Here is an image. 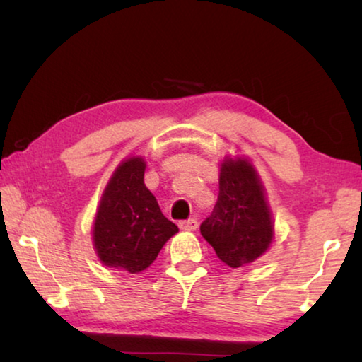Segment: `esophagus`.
<instances>
[{
    "label": "esophagus",
    "mask_w": 362,
    "mask_h": 362,
    "mask_svg": "<svg viewBox=\"0 0 362 362\" xmlns=\"http://www.w3.org/2000/svg\"><path fill=\"white\" fill-rule=\"evenodd\" d=\"M179 228L185 230V231H194L196 228H198V220L196 218L182 220V222H179Z\"/></svg>",
    "instance_id": "obj_1"
}]
</instances>
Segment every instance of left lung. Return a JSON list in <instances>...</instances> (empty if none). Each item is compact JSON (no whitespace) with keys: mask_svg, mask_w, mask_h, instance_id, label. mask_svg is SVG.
<instances>
[{"mask_svg":"<svg viewBox=\"0 0 362 362\" xmlns=\"http://www.w3.org/2000/svg\"><path fill=\"white\" fill-rule=\"evenodd\" d=\"M201 235L231 268L252 263L268 250L274 222L265 187L249 159L225 156L220 164L218 198Z\"/></svg>","mask_w":362,"mask_h":362,"instance_id":"obj_1","label":"left lung"}]
</instances>
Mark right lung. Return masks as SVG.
Instances as JSON below:
<instances>
[{
  "label": "right lung",
  "mask_w": 362,
  "mask_h": 362,
  "mask_svg": "<svg viewBox=\"0 0 362 362\" xmlns=\"http://www.w3.org/2000/svg\"><path fill=\"white\" fill-rule=\"evenodd\" d=\"M145 159L121 161L103 189L93 226L95 254L103 265L137 274L156 260L179 228L163 216L144 183Z\"/></svg>",
  "instance_id": "obj_1"
}]
</instances>
